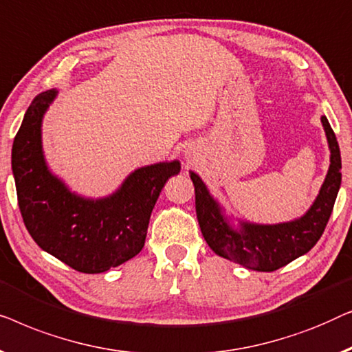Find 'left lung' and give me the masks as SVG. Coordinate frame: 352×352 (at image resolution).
I'll use <instances>...</instances> for the list:
<instances>
[{
	"label": "left lung",
	"mask_w": 352,
	"mask_h": 352,
	"mask_svg": "<svg viewBox=\"0 0 352 352\" xmlns=\"http://www.w3.org/2000/svg\"><path fill=\"white\" fill-rule=\"evenodd\" d=\"M322 121L330 148V167L313 206L300 219L277 225H256L241 221L231 226L219 202L210 196L201 177L190 172L196 192V215L202 236L217 255L254 271L271 273L308 254L320 239L333 210L341 185V155L335 132Z\"/></svg>",
	"instance_id": "8db88e82"
}]
</instances>
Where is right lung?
<instances>
[{
  "instance_id": "obj_1",
  "label": "right lung",
  "mask_w": 352,
  "mask_h": 352,
  "mask_svg": "<svg viewBox=\"0 0 352 352\" xmlns=\"http://www.w3.org/2000/svg\"><path fill=\"white\" fill-rule=\"evenodd\" d=\"M56 96L51 89L33 98L14 138L19 209L43 250L79 273H105L143 249L153 207L166 182L180 172V162L140 167L102 199L75 195L51 174L43 155L41 122Z\"/></svg>"
}]
</instances>
